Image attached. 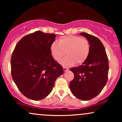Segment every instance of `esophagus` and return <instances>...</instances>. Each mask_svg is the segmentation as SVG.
Instances as JSON below:
<instances>
[{"label":"esophagus","mask_w":122,"mask_h":122,"mask_svg":"<svg viewBox=\"0 0 122 122\" xmlns=\"http://www.w3.org/2000/svg\"><path fill=\"white\" fill-rule=\"evenodd\" d=\"M63 69H64V71H67V70H68V69H67L66 67L63 66Z\"/></svg>","instance_id":"34e87169"}]
</instances>
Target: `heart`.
Wrapping results in <instances>:
<instances>
[{
    "label": "heart",
    "mask_w": 122,
    "mask_h": 122,
    "mask_svg": "<svg viewBox=\"0 0 122 122\" xmlns=\"http://www.w3.org/2000/svg\"><path fill=\"white\" fill-rule=\"evenodd\" d=\"M90 44L85 37L76 35H67L58 39V44L53 42L51 44V52L56 61H60L65 56L62 64L71 66L76 64H82L86 61L90 53Z\"/></svg>",
    "instance_id": "1"
}]
</instances>
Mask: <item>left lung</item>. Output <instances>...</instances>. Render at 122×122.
Returning <instances> with one entry per match:
<instances>
[{
  "label": "left lung",
  "mask_w": 122,
  "mask_h": 122,
  "mask_svg": "<svg viewBox=\"0 0 122 122\" xmlns=\"http://www.w3.org/2000/svg\"><path fill=\"white\" fill-rule=\"evenodd\" d=\"M90 44V53L78 67L70 68L74 79L69 83L73 94L82 101L92 99L101 93L107 82L108 60L100 40L87 33H81Z\"/></svg>",
  "instance_id": "obj_1"
}]
</instances>
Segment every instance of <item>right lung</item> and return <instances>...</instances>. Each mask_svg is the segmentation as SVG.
Listing matches in <instances>:
<instances>
[{
  "mask_svg": "<svg viewBox=\"0 0 122 122\" xmlns=\"http://www.w3.org/2000/svg\"><path fill=\"white\" fill-rule=\"evenodd\" d=\"M54 33L36 31L20 40L11 59V75L25 97L37 101L52 92L56 79L64 73L62 67L53 58L51 46Z\"/></svg>",
  "mask_w": 122,
  "mask_h": 122,
  "instance_id": "1",
  "label": "right lung"
}]
</instances>
